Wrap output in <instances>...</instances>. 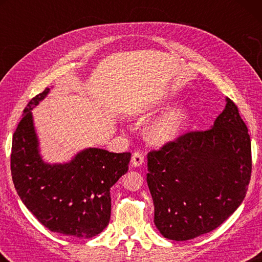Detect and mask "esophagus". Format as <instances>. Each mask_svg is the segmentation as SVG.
I'll return each instance as SVG.
<instances>
[{"mask_svg":"<svg viewBox=\"0 0 262 262\" xmlns=\"http://www.w3.org/2000/svg\"><path fill=\"white\" fill-rule=\"evenodd\" d=\"M143 163H144V154H143V151L136 150V151L133 154V156H132V164L134 166H141Z\"/></svg>","mask_w":262,"mask_h":262,"instance_id":"34e87169","label":"esophagus"}]
</instances>
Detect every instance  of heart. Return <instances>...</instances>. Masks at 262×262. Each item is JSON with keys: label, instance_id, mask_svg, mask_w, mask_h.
I'll return each instance as SVG.
<instances>
[{"label": "heart", "instance_id": "heart-1", "mask_svg": "<svg viewBox=\"0 0 262 262\" xmlns=\"http://www.w3.org/2000/svg\"><path fill=\"white\" fill-rule=\"evenodd\" d=\"M187 119V113L183 108H177L164 115L155 123L149 132L150 140L154 143L162 144L174 139Z\"/></svg>", "mask_w": 262, "mask_h": 262}]
</instances>
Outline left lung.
Instances as JSON below:
<instances>
[{
	"label": "left lung",
	"instance_id": "1",
	"mask_svg": "<svg viewBox=\"0 0 262 262\" xmlns=\"http://www.w3.org/2000/svg\"><path fill=\"white\" fill-rule=\"evenodd\" d=\"M251 172L250 134L228 98L212 128L187 132L148 152L159 232L181 242L219 228L241 206Z\"/></svg>",
	"mask_w": 262,
	"mask_h": 262
}]
</instances>
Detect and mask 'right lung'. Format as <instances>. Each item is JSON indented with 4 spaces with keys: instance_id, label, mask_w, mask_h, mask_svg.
<instances>
[{
    "instance_id": "add662e5",
    "label": "right lung",
    "mask_w": 262,
    "mask_h": 262,
    "mask_svg": "<svg viewBox=\"0 0 262 262\" xmlns=\"http://www.w3.org/2000/svg\"><path fill=\"white\" fill-rule=\"evenodd\" d=\"M48 89L30 100L12 136L11 176L20 200L53 232L91 238L107 227L111 187L128 171L130 152L90 148L72 162L50 165L39 156L31 110Z\"/></svg>"
}]
</instances>
